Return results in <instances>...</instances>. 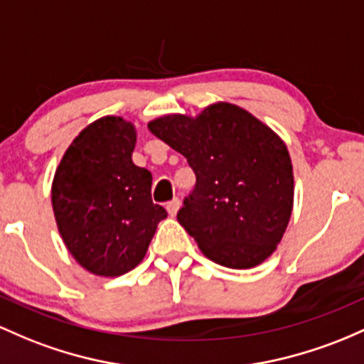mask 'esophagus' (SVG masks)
<instances>
[{"mask_svg": "<svg viewBox=\"0 0 364 364\" xmlns=\"http://www.w3.org/2000/svg\"><path fill=\"white\" fill-rule=\"evenodd\" d=\"M179 207H181V202H179L178 198H174L173 202H169V203H167V207H166V209H167V213H169L171 218H174V215L178 214Z\"/></svg>", "mask_w": 364, "mask_h": 364, "instance_id": "1", "label": "esophagus"}]
</instances>
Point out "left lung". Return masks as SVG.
<instances>
[{
    "label": "left lung",
    "instance_id": "8db88e82",
    "mask_svg": "<svg viewBox=\"0 0 364 364\" xmlns=\"http://www.w3.org/2000/svg\"><path fill=\"white\" fill-rule=\"evenodd\" d=\"M197 176L179 225L207 259L249 269L277 250L294 209V169L283 139L250 112L215 102L200 114L149 122Z\"/></svg>",
    "mask_w": 364,
    "mask_h": 364
}]
</instances>
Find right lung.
<instances>
[{
    "instance_id": "1",
    "label": "right lung",
    "mask_w": 364,
    "mask_h": 364,
    "mask_svg": "<svg viewBox=\"0 0 364 364\" xmlns=\"http://www.w3.org/2000/svg\"><path fill=\"white\" fill-rule=\"evenodd\" d=\"M134 145L133 122L100 117L74 138L51 183L60 237L72 257L97 277L134 269L167 218L151 202L150 171L133 162Z\"/></svg>"
}]
</instances>
